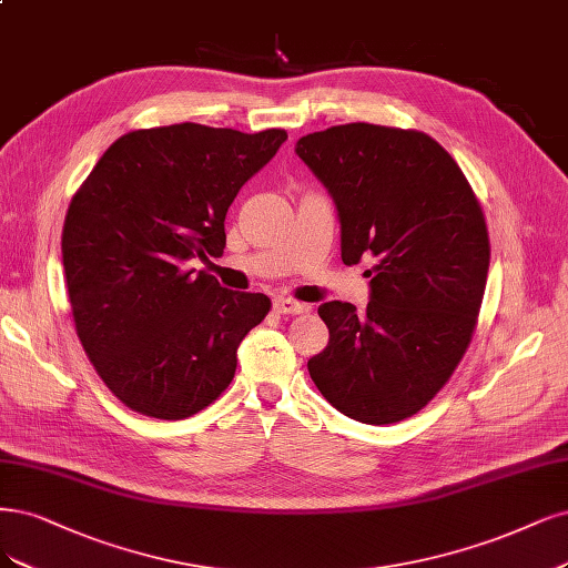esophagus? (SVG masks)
<instances>
[{"label": "esophagus", "instance_id": "1", "mask_svg": "<svg viewBox=\"0 0 568 568\" xmlns=\"http://www.w3.org/2000/svg\"><path fill=\"white\" fill-rule=\"evenodd\" d=\"M272 307H275V310L280 312V315H303V312L310 310L305 303L291 301V298H275V303H272Z\"/></svg>", "mask_w": 568, "mask_h": 568}]
</instances>
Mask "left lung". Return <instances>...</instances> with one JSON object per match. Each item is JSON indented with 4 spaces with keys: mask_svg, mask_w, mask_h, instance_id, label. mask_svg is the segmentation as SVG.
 <instances>
[{
    "mask_svg": "<svg viewBox=\"0 0 568 568\" xmlns=\"http://www.w3.org/2000/svg\"><path fill=\"white\" fill-rule=\"evenodd\" d=\"M296 154L336 204L343 263L374 261L364 312L320 305L328 345L307 362L310 378L347 418L404 420L473 341L491 258L481 206L452 154L420 131L341 124L303 135Z\"/></svg>",
    "mask_w": 568,
    "mask_h": 568,
    "instance_id": "obj_1",
    "label": "left lung"
}]
</instances>
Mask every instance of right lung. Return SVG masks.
<instances>
[{
  "instance_id": "1",
  "label": "right lung",
  "mask_w": 568,
  "mask_h": 568,
  "mask_svg": "<svg viewBox=\"0 0 568 568\" xmlns=\"http://www.w3.org/2000/svg\"><path fill=\"white\" fill-rule=\"evenodd\" d=\"M284 141V129L192 122L131 131L74 192L61 244L74 328L135 414L190 418L234 378L237 347L270 298L187 263L223 256L230 204Z\"/></svg>"
}]
</instances>
